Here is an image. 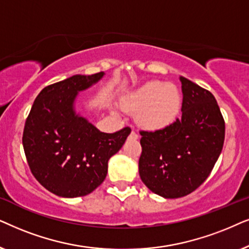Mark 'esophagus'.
Returning a JSON list of instances; mask_svg holds the SVG:
<instances>
[{
  "label": "esophagus",
  "mask_w": 249,
  "mask_h": 249,
  "mask_svg": "<svg viewBox=\"0 0 249 249\" xmlns=\"http://www.w3.org/2000/svg\"><path fill=\"white\" fill-rule=\"evenodd\" d=\"M130 137H131L132 139H135V140H137V139L139 138V135L137 134V132H135V131H132L131 134H130Z\"/></svg>",
  "instance_id": "1"
}]
</instances>
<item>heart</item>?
<instances>
[{"instance_id": "b5f03b06", "label": "heart", "mask_w": 249, "mask_h": 249, "mask_svg": "<svg viewBox=\"0 0 249 249\" xmlns=\"http://www.w3.org/2000/svg\"><path fill=\"white\" fill-rule=\"evenodd\" d=\"M128 112H137L135 121L145 130H161L177 121L182 108L180 89L172 83L150 81L122 99Z\"/></svg>"}]
</instances>
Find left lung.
I'll list each match as a JSON object with an SVG mask.
<instances>
[{
    "mask_svg": "<svg viewBox=\"0 0 249 249\" xmlns=\"http://www.w3.org/2000/svg\"><path fill=\"white\" fill-rule=\"evenodd\" d=\"M182 116L170 126L140 131L139 174L164 198H180L210 177L224 143L225 123L214 95L185 77Z\"/></svg>",
    "mask_w": 249,
    "mask_h": 249,
    "instance_id": "left-lung-1",
    "label": "left lung"
}]
</instances>
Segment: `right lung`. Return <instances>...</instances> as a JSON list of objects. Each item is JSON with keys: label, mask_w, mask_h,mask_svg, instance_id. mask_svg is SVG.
I'll return each mask as SVG.
<instances>
[{"label": "right lung", "mask_w": 249, "mask_h": 249, "mask_svg": "<svg viewBox=\"0 0 249 249\" xmlns=\"http://www.w3.org/2000/svg\"><path fill=\"white\" fill-rule=\"evenodd\" d=\"M104 76L75 75L45 86L36 97L26 119L22 145L36 180L60 197L86 196L106 178L108 160L131 133L124 127L104 133L76 115L74 101L79 91Z\"/></svg>", "instance_id": "add662e5"}]
</instances>
